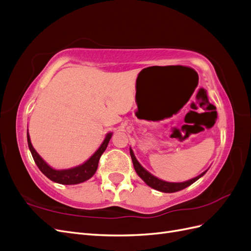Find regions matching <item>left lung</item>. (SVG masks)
<instances>
[{"label":"left lung","mask_w":251,"mask_h":251,"mask_svg":"<svg viewBox=\"0 0 251 251\" xmlns=\"http://www.w3.org/2000/svg\"><path fill=\"white\" fill-rule=\"evenodd\" d=\"M130 154H131V158H132V161H133V165H134V169L137 173L138 176L146 182V183L151 187L156 189V191L159 192H162V193H175V192H179L181 189H184L185 187L189 186L191 184H193L194 182H196L199 178H201L203 175H205V173L207 172V170L203 172L199 176H197L191 180H187L184 182H166L163 181L161 179H159L155 176H153L151 173H149L146 169L143 168V166L138 162L137 159H136L135 155H134V151L133 150L130 148Z\"/></svg>","instance_id":"1"}]
</instances>
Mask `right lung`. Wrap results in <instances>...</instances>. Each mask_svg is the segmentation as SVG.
<instances>
[{"label": "right lung", "mask_w": 251, "mask_h": 251, "mask_svg": "<svg viewBox=\"0 0 251 251\" xmlns=\"http://www.w3.org/2000/svg\"><path fill=\"white\" fill-rule=\"evenodd\" d=\"M111 137H112V133H108L107 136H105L103 142L100 144V147L98 148V150L88 159L86 162H83L82 164L75 166V168H72V169L54 170L52 169L39 154H37V151L32 147L29 133L27 132L28 147L30 151H31L33 160L37 165V168H39L45 176L49 178L51 181L56 182V183H59V184H66V185L81 183V182H85L93 176L98 168V161H100L102 153L105 151V149H107Z\"/></svg>", "instance_id": "right-lung-1"}]
</instances>
